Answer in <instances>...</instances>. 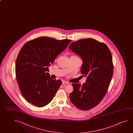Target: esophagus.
Returning <instances> with one entry per match:
<instances>
[{"label": "esophagus", "instance_id": "1", "mask_svg": "<svg viewBox=\"0 0 133 133\" xmlns=\"http://www.w3.org/2000/svg\"><path fill=\"white\" fill-rule=\"evenodd\" d=\"M69 84V83L68 82L66 81H63V85H65L66 84Z\"/></svg>", "mask_w": 133, "mask_h": 133}]
</instances>
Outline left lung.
I'll return each mask as SVG.
<instances>
[{
  "mask_svg": "<svg viewBox=\"0 0 133 133\" xmlns=\"http://www.w3.org/2000/svg\"><path fill=\"white\" fill-rule=\"evenodd\" d=\"M69 48L81 58V73L87 77L82 85L72 84L70 100L79 109H91L102 101L108 91L114 71L112 54L105 43L92 38L72 42Z\"/></svg>",
  "mask_w": 133,
  "mask_h": 133,
  "instance_id": "left-lung-1",
  "label": "left lung"
}]
</instances>
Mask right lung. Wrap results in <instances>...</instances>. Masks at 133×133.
Here are the masks:
<instances>
[{
    "instance_id": "obj_1",
    "label": "right lung",
    "mask_w": 133,
    "mask_h": 133,
    "mask_svg": "<svg viewBox=\"0 0 133 133\" xmlns=\"http://www.w3.org/2000/svg\"><path fill=\"white\" fill-rule=\"evenodd\" d=\"M71 42L43 36L28 41L21 48L15 73L20 91L28 102L42 107L53 99L62 82L50 78L49 67Z\"/></svg>"
}]
</instances>
